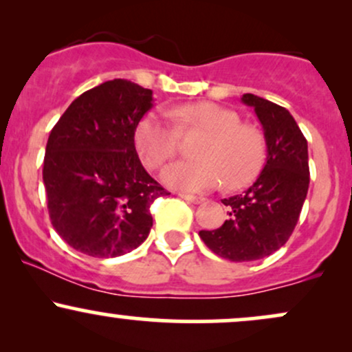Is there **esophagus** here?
Here are the masks:
<instances>
[{
  "label": "esophagus",
  "mask_w": 352,
  "mask_h": 352,
  "mask_svg": "<svg viewBox=\"0 0 352 352\" xmlns=\"http://www.w3.org/2000/svg\"><path fill=\"white\" fill-rule=\"evenodd\" d=\"M182 199H184L185 201H188V204H201L204 201V199L201 197H195V195H190V193H182Z\"/></svg>",
  "instance_id": "esophagus-1"
}]
</instances>
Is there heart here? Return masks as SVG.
I'll return each instance as SVG.
<instances>
[{
	"label": "heart",
	"mask_w": 352,
	"mask_h": 352,
	"mask_svg": "<svg viewBox=\"0 0 352 352\" xmlns=\"http://www.w3.org/2000/svg\"><path fill=\"white\" fill-rule=\"evenodd\" d=\"M182 132L201 131L197 160H179L162 172L168 187L207 192L225 180L228 188L250 184L261 170L266 140L258 127L241 122L232 109L213 102H195L168 109V114L151 111L135 125L134 144L148 168H159L177 152Z\"/></svg>",
	"instance_id": "heart-1"
}]
</instances>
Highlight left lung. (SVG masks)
<instances>
[{"mask_svg":"<svg viewBox=\"0 0 352 352\" xmlns=\"http://www.w3.org/2000/svg\"><path fill=\"white\" fill-rule=\"evenodd\" d=\"M263 127L266 162L258 179L240 195L223 199L228 220L217 230H201L204 243L230 261L270 256L292 236L308 195V142L296 120L278 104L243 94Z\"/></svg>","mask_w":352,"mask_h":352,"instance_id":"left-lung-1","label":"left lung"}]
</instances>
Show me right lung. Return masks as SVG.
<instances>
[{"mask_svg":"<svg viewBox=\"0 0 352 352\" xmlns=\"http://www.w3.org/2000/svg\"><path fill=\"white\" fill-rule=\"evenodd\" d=\"M152 106L151 89L107 80L72 100L52 127L43 167L47 210L58 235L80 253L120 256L148 236L152 201L167 195L134 144Z\"/></svg>","mask_w":352,"mask_h":352,"instance_id":"add662e5","label":"right lung"}]
</instances>
